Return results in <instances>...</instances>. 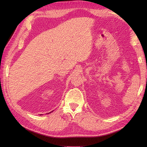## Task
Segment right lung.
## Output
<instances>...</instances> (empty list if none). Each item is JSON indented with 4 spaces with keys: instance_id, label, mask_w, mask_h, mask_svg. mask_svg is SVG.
Segmentation results:
<instances>
[{
    "instance_id": "add662e5",
    "label": "right lung",
    "mask_w": 147,
    "mask_h": 147,
    "mask_svg": "<svg viewBox=\"0 0 147 147\" xmlns=\"http://www.w3.org/2000/svg\"><path fill=\"white\" fill-rule=\"evenodd\" d=\"M50 113H51V112H50Z\"/></svg>"
}]
</instances>
